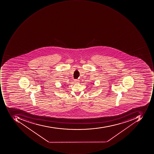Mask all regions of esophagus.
Returning a JSON list of instances; mask_svg holds the SVG:
<instances>
[{
    "label": "esophagus",
    "instance_id": "esophagus-1",
    "mask_svg": "<svg viewBox=\"0 0 154 154\" xmlns=\"http://www.w3.org/2000/svg\"><path fill=\"white\" fill-rule=\"evenodd\" d=\"M75 83H78L79 82V80H78V79H75Z\"/></svg>",
    "mask_w": 154,
    "mask_h": 154
}]
</instances>
